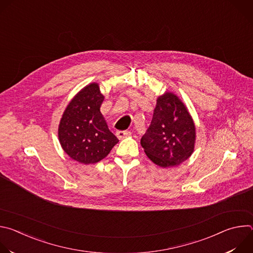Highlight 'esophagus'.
<instances>
[{
  "instance_id": "obj_1",
  "label": "esophagus",
  "mask_w": 253,
  "mask_h": 253,
  "mask_svg": "<svg viewBox=\"0 0 253 253\" xmlns=\"http://www.w3.org/2000/svg\"><path fill=\"white\" fill-rule=\"evenodd\" d=\"M131 135V132L128 131V130H124V131H121V130H118L116 132V136L119 138V139H123L125 137H128Z\"/></svg>"
}]
</instances>
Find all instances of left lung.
Here are the masks:
<instances>
[{"label": "left lung", "instance_id": "obj_1", "mask_svg": "<svg viewBox=\"0 0 253 253\" xmlns=\"http://www.w3.org/2000/svg\"><path fill=\"white\" fill-rule=\"evenodd\" d=\"M195 143V126L184 104L169 92L158 97L153 118L141 145L160 167L177 166L187 160Z\"/></svg>", "mask_w": 253, "mask_h": 253}]
</instances>
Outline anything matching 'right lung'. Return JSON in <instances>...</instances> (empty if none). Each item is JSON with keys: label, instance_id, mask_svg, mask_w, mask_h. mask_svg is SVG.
<instances>
[{"label": "right lung", "instance_id": "right-lung-1", "mask_svg": "<svg viewBox=\"0 0 253 253\" xmlns=\"http://www.w3.org/2000/svg\"><path fill=\"white\" fill-rule=\"evenodd\" d=\"M103 100L98 84L92 83L69 103L60 121L61 146L72 159L80 163L99 162L119 141L108 129L100 112Z\"/></svg>", "mask_w": 253, "mask_h": 253}]
</instances>
